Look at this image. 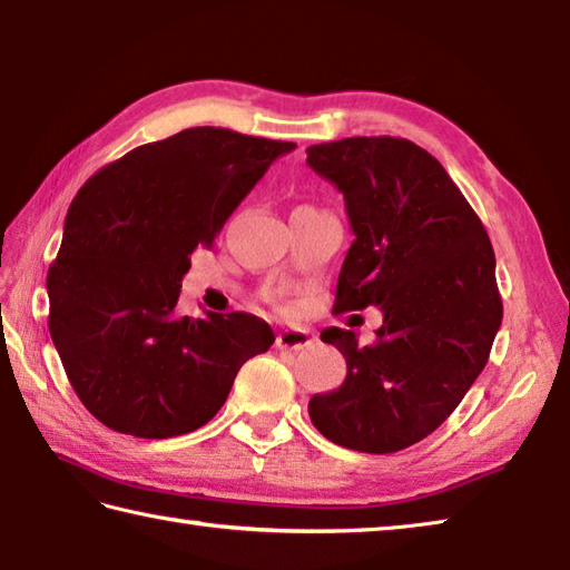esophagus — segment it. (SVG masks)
<instances>
[{"instance_id":"obj_1","label":"esophagus","mask_w":570,"mask_h":570,"mask_svg":"<svg viewBox=\"0 0 570 570\" xmlns=\"http://www.w3.org/2000/svg\"><path fill=\"white\" fill-rule=\"evenodd\" d=\"M315 342V337L309 335L307 330H283L277 332V340L275 345L281 350H303V347H309Z\"/></svg>"}]
</instances>
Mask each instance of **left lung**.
I'll return each instance as SVG.
<instances>
[{"label":"left lung","mask_w":570,"mask_h":570,"mask_svg":"<svg viewBox=\"0 0 570 570\" xmlns=\"http://www.w3.org/2000/svg\"><path fill=\"white\" fill-rule=\"evenodd\" d=\"M307 166L342 193L354 233L335 313L374 305L384 315L367 347L352 330L322 332L345 354L347 377L307 412L340 446L400 452L432 434L487 367L503 317L497 257L444 166L406 138L317 144Z\"/></svg>","instance_id":"1"}]
</instances>
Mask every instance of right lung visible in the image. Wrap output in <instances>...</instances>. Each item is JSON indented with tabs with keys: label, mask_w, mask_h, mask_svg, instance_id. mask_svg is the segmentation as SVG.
I'll use <instances>...</instances> for the list:
<instances>
[{
	"label": "right lung",
	"mask_w": 570,
	"mask_h": 570,
	"mask_svg": "<svg viewBox=\"0 0 570 570\" xmlns=\"http://www.w3.org/2000/svg\"><path fill=\"white\" fill-rule=\"evenodd\" d=\"M295 144L186 128L86 180L49 267V332L81 404L114 432H196L275 335L248 313L180 317L190 253L210 248L273 160Z\"/></svg>",
	"instance_id": "add662e5"
}]
</instances>
